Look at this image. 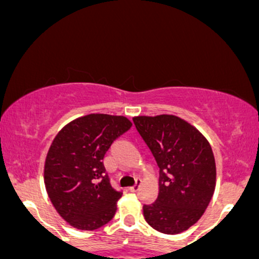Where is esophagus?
Instances as JSON below:
<instances>
[{
  "label": "esophagus",
  "mask_w": 259,
  "mask_h": 259,
  "mask_svg": "<svg viewBox=\"0 0 259 259\" xmlns=\"http://www.w3.org/2000/svg\"><path fill=\"white\" fill-rule=\"evenodd\" d=\"M141 185H142V180L141 179H136V184L133 186H131L130 191H132V193H136V191L140 190Z\"/></svg>",
  "instance_id": "1"
}]
</instances>
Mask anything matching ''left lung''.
Masks as SVG:
<instances>
[{
    "label": "left lung",
    "mask_w": 259,
    "mask_h": 259,
    "mask_svg": "<svg viewBox=\"0 0 259 259\" xmlns=\"http://www.w3.org/2000/svg\"><path fill=\"white\" fill-rule=\"evenodd\" d=\"M133 122L159 166V193L157 201L143 206L144 219L162 233L184 232L204 215L215 191L212 148L178 116H136Z\"/></svg>",
    "instance_id": "left-lung-1"
}]
</instances>
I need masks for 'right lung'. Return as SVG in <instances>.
Wrapping results in <instances>:
<instances>
[{"mask_svg":"<svg viewBox=\"0 0 259 259\" xmlns=\"http://www.w3.org/2000/svg\"><path fill=\"white\" fill-rule=\"evenodd\" d=\"M131 126L124 116L90 113L69 122L53 140L44 184L53 206L70 226L93 231L115 216L122 193L111 186L102 159Z\"/></svg>","mask_w":259,"mask_h":259,"instance_id":"add662e5","label":"right lung"}]
</instances>
